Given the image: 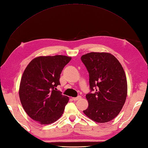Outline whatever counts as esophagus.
<instances>
[{
  "instance_id": "34e87169",
  "label": "esophagus",
  "mask_w": 148,
  "mask_h": 148,
  "mask_svg": "<svg viewBox=\"0 0 148 148\" xmlns=\"http://www.w3.org/2000/svg\"><path fill=\"white\" fill-rule=\"evenodd\" d=\"M82 98L81 96H78L77 97H72V99L74 101H78L79 99H80Z\"/></svg>"
}]
</instances>
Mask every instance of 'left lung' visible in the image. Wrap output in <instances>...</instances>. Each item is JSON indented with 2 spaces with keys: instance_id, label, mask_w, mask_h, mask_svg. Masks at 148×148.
I'll list each match as a JSON object with an SVG mask.
<instances>
[{
  "instance_id": "8db88e82",
  "label": "left lung",
  "mask_w": 148,
  "mask_h": 148,
  "mask_svg": "<svg viewBox=\"0 0 148 148\" xmlns=\"http://www.w3.org/2000/svg\"><path fill=\"white\" fill-rule=\"evenodd\" d=\"M89 72V85L95 93L86 95L88 107L83 110L88 118L106 123L120 113L127 96V81L123 67L108 52H90L81 57Z\"/></svg>"
}]
</instances>
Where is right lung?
<instances>
[{
	"instance_id": "right-lung-1",
	"label": "right lung",
	"mask_w": 148,
	"mask_h": 148,
	"mask_svg": "<svg viewBox=\"0 0 148 148\" xmlns=\"http://www.w3.org/2000/svg\"><path fill=\"white\" fill-rule=\"evenodd\" d=\"M71 57L62 55L39 56L31 60L21 77V104L29 117L41 125L55 122L63 114L68 96L57 91L64 67Z\"/></svg>"
}]
</instances>
